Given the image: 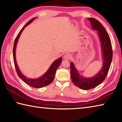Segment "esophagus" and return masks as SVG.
I'll return each mask as SVG.
<instances>
[{"mask_svg": "<svg viewBox=\"0 0 122 122\" xmlns=\"http://www.w3.org/2000/svg\"><path fill=\"white\" fill-rule=\"evenodd\" d=\"M71 58V55L69 53H66L64 56V59L66 60H69Z\"/></svg>", "mask_w": 122, "mask_h": 122, "instance_id": "esophagus-1", "label": "esophagus"}]
</instances>
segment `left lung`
I'll list each match as a JSON object with an SVG mask.
<instances>
[{
    "instance_id": "obj_1",
    "label": "left lung",
    "mask_w": 122,
    "mask_h": 122,
    "mask_svg": "<svg viewBox=\"0 0 122 122\" xmlns=\"http://www.w3.org/2000/svg\"><path fill=\"white\" fill-rule=\"evenodd\" d=\"M93 29L97 30L101 41L103 56V65L101 71L97 76L91 78H85L80 76L73 63L70 64L71 77L73 83L84 90L94 88L100 84L107 77L113 58V51L110 36L101 23L95 18H89Z\"/></svg>"
}]
</instances>
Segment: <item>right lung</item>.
Returning <instances> with one entry per match:
<instances>
[{"label":"right lung","instance_id":"1","mask_svg":"<svg viewBox=\"0 0 122 122\" xmlns=\"http://www.w3.org/2000/svg\"><path fill=\"white\" fill-rule=\"evenodd\" d=\"M35 18H36L35 17L31 20H30L27 23V24L25 25V26L22 28L21 30L20 31L16 38H15V42H14V48H13V58H14V64H15V70H16L17 73L20 78L23 81H24L25 83L27 84L28 85H29L30 86L35 87V88H40V87H42L43 86H46V85L50 84L53 81L56 69H58L59 65L61 63L62 60L61 58H60L58 60H56L52 64V65L50 67V68L49 69L48 71L46 72L42 76H41L39 79H28L27 77H25L24 75L20 72L19 69L18 67L17 64L16 62V60H15V51L16 45L18 40V38H19L20 34H21V32L22 31V30L24 29V28L26 27L27 25H28L30 24V23L33 20L35 19Z\"/></svg>","mask_w":122,"mask_h":122}]
</instances>
